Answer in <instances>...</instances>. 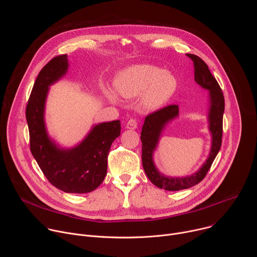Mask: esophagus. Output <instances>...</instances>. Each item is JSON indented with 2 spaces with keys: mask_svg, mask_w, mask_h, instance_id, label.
I'll list each match as a JSON object with an SVG mask.
<instances>
[{
  "mask_svg": "<svg viewBox=\"0 0 257 257\" xmlns=\"http://www.w3.org/2000/svg\"><path fill=\"white\" fill-rule=\"evenodd\" d=\"M126 128H127V129H130V130L136 129V128H137V122H136V120L130 119V120L127 122V124H126Z\"/></svg>",
  "mask_w": 257,
  "mask_h": 257,
  "instance_id": "obj_1",
  "label": "esophagus"
}]
</instances>
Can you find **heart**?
<instances>
[{"label":"heart","instance_id":"heart-1","mask_svg":"<svg viewBox=\"0 0 257 257\" xmlns=\"http://www.w3.org/2000/svg\"><path fill=\"white\" fill-rule=\"evenodd\" d=\"M115 88L124 98L141 95V107L146 112H155L173 98L178 89V80L169 71L141 64L121 71L115 80ZM103 93L112 102L118 101L117 94L111 88H104Z\"/></svg>","mask_w":257,"mask_h":257}]
</instances>
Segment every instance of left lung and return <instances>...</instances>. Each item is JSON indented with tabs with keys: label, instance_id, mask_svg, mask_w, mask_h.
Listing matches in <instances>:
<instances>
[{
	"label": "left lung",
	"instance_id": "left-lung-1",
	"mask_svg": "<svg viewBox=\"0 0 257 257\" xmlns=\"http://www.w3.org/2000/svg\"><path fill=\"white\" fill-rule=\"evenodd\" d=\"M186 55L194 63L195 82L208 91L209 106L207 120L208 130L211 135V146L205 163L195 173L185 177L166 176L157 169L154 162V154L167 125L178 118L179 107L176 104L168 105L145 118L140 136L142 142V166L146 176L149 177L153 184L168 191L187 189L198 184L205 177L222 145L223 115L225 109L223 91L204 61L198 56L192 54Z\"/></svg>",
	"mask_w": 257,
	"mask_h": 257
}]
</instances>
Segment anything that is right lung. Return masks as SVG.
<instances>
[{
	"mask_svg": "<svg viewBox=\"0 0 257 257\" xmlns=\"http://www.w3.org/2000/svg\"><path fill=\"white\" fill-rule=\"evenodd\" d=\"M67 55L52 59L40 72L26 106L30 151L44 175L56 188L67 193H88L106 175L107 155L120 136L119 120L93 125L81 142L65 149L48 133L45 111L50 86L66 75Z\"/></svg>",
	"mask_w": 257,
	"mask_h": 257,
	"instance_id": "obj_1",
	"label": "right lung"
}]
</instances>
